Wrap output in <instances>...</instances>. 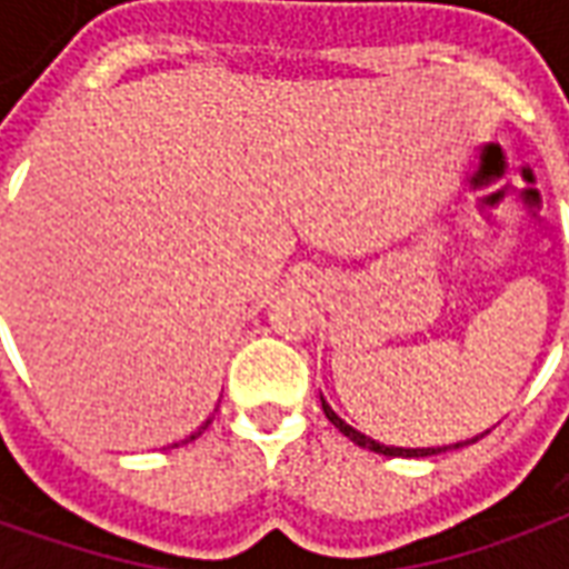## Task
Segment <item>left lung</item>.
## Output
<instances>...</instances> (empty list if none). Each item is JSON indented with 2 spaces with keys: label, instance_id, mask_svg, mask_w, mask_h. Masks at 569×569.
I'll use <instances>...</instances> for the list:
<instances>
[{
  "label": "left lung",
  "instance_id": "8db88e82",
  "mask_svg": "<svg viewBox=\"0 0 569 569\" xmlns=\"http://www.w3.org/2000/svg\"><path fill=\"white\" fill-rule=\"evenodd\" d=\"M322 399V396H320ZM322 411H326V418L332 420L335 429L338 432H345L347 439L353 441V445H359V448H366V451H375V453H383V457H432V453H441V451H453V448H463V445H472V441H478L481 436H472V439L466 441H457V445H441V448H396V445H383V441H375L371 436H366V432H359V429H353L350 423H347L345 418H338L332 411V406L322 399Z\"/></svg>",
  "mask_w": 569,
  "mask_h": 569
}]
</instances>
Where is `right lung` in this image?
Wrapping results in <instances>:
<instances>
[{"instance_id": "add662e5", "label": "right lung", "mask_w": 569, "mask_h": 569, "mask_svg": "<svg viewBox=\"0 0 569 569\" xmlns=\"http://www.w3.org/2000/svg\"><path fill=\"white\" fill-rule=\"evenodd\" d=\"M207 427H210V420H207V423H203V427H200V429H198V432H191V436H188V439H186V441H194V439H198L200 432H203V429H207ZM186 441H182V445H186Z\"/></svg>"}]
</instances>
